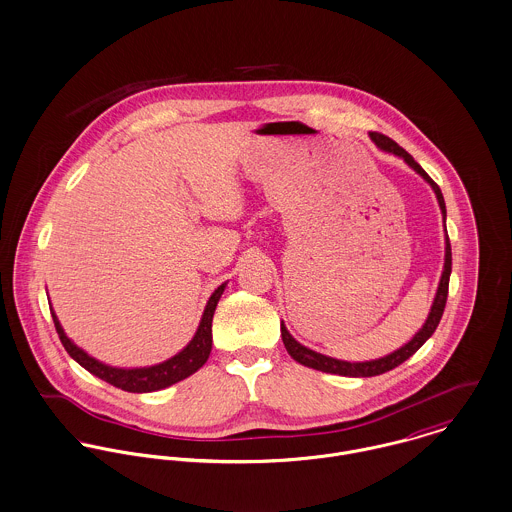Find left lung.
Returning <instances> with one entry per match:
<instances>
[{
	"instance_id": "obj_1",
	"label": "left lung",
	"mask_w": 512,
	"mask_h": 512,
	"mask_svg": "<svg viewBox=\"0 0 512 512\" xmlns=\"http://www.w3.org/2000/svg\"><path fill=\"white\" fill-rule=\"evenodd\" d=\"M373 143L387 151V153H393L400 159H404V163L418 172L430 186L432 190L436 192V198H438V204H440V210H442V216H444V222H446V202H444V196H442V190L440 186L428 176V172L424 171L414 159L412 155H408L402 147H398L397 143L383 135V133H369ZM446 226V224H444ZM450 275H452V245H450V237L446 233V261H444V273H442V279L438 284V292H436V298H434V304L430 308V314L424 322V326L414 334V338L404 343L400 349L381 357V359H373V361H361V363H351V361H340V359H334V357H328V355H322V353H316L308 347H304L302 343L294 340L286 326L281 324V336H283L284 347L288 351V355L298 361L300 365H306V367H312L316 371H324V373H332V375H341V377H375V375H383L391 369L398 367L400 363H404L410 355H414L426 340L436 332L440 320H442V314H444V308H446V300H448V286H450Z\"/></svg>"
}]
</instances>
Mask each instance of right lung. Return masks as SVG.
Masks as SVG:
<instances>
[{"mask_svg":"<svg viewBox=\"0 0 512 512\" xmlns=\"http://www.w3.org/2000/svg\"><path fill=\"white\" fill-rule=\"evenodd\" d=\"M224 288H226V283L220 284L214 290V294L210 296V300L206 304V310L202 314V320H200V326H198L194 338L180 353H176L174 357L159 363V365L141 367V369L110 367V365L90 357L84 349H80L78 345H74L72 341L66 338L64 330L58 322L57 314L53 310H51V314H53V322H55V328H57L58 338L62 341L64 349L86 371H90L92 375L100 377L102 381L114 385L121 391H127V393H153V391L167 389L174 383L190 377L192 373H196L208 361V355L212 351V318H214L218 300L224 294Z\"/></svg>","mask_w":512,"mask_h":512,"instance_id":"add662e5","label":"right lung"}]
</instances>
